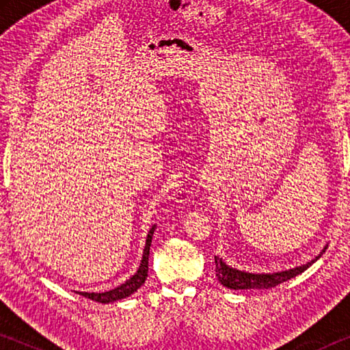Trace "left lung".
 I'll use <instances>...</instances> for the list:
<instances>
[{
  "label": "left lung",
  "instance_id": "left-lung-1",
  "mask_svg": "<svg viewBox=\"0 0 350 350\" xmlns=\"http://www.w3.org/2000/svg\"><path fill=\"white\" fill-rule=\"evenodd\" d=\"M325 248H327V245L324 247L323 252H325ZM319 256H321V254H318V256L315 259H312L310 262L299 265V267L284 270V271H276V273H248V271H242V270L230 267V265L225 264L221 258L215 256L216 276L217 280L221 281L222 286L233 290L273 288L282 282L292 280V278H295L296 275L303 273L304 270L309 269L315 260L319 259Z\"/></svg>",
  "mask_w": 350,
  "mask_h": 350
}]
</instances>
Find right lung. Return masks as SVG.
<instances>
[{
	"label": "right lung",
	"mask_w": 350,
	"mask_h": 350,
	"mask_svg": "<svg viewBox=\"0 0 350 350\" xmlns=\"http://www.w3.org/2000/svg\"><path fill=\"white\" fill-rule=\"evenodd\" d=\"M154 230H156V225H152L150 233L146 236V244L144 248V256H142L139 270L135 271V275L129 278L125 284H122V286H118L116 288L109 290V292H103V293H90V292H75V293L85 296V298H90L92 301H97V303L109 304V303H114V301L126 298V296L133 295L134 292H137V288L144 286V282L148 276V258H150V247H151Z\"/></svg>",
	"instance_id": "right-lung-1"
}]
</instances>
